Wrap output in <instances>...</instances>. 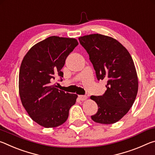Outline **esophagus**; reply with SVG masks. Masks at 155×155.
Listing matches in <instances>:
<instances>
[{"instance_id": "1", "label": "esophagus", "mask_w": 155, "mask_h": 155, "mask_svg": "<svg viewBox=\"0 0 155 155\" xmlns=\"http://www.w3.org/2000/svg\"><path fill=\"white\" fill-rule=\"evenodd\" d=\"M78 98H79L81 101H84L87 98V96H83V95H79V96H78Z\"/></svg>"}]
</instances>
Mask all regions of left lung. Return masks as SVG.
Masks as SVG:
<instances>
[{
  "label": "left lung",
  "instance_id": "left-lung-1",
  "mask_svg": "<svg viewBox=\"0 0 155 155\" xmlns=\"http://www.w3.org/2000/svg\"><path fill=\"white\" fill-rule=\"evenodd\" d=\"M90 55L98 80L106 79L103 96H91L98 109L93 121L111 124L122 118L133 106L138 91L134 62L127 49L111 37L91 34L78 38Z\"/></svg>",
  "mask_w": 155,
  "mask_h": 155
}]
</instances>
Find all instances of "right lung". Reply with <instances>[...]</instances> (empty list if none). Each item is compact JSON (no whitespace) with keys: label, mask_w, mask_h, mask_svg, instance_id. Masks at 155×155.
Returning a JSON list of instances; mask_svg holds the SVG:
<instances>
[{"label":"right lung","mask_w":155,"mask_h":155,"mask_svg":"<svg viewBox=\"0 0 155 155\" xmlns=\"http://www.w3.org/2000/svg\"><path fill=\"white\" fill-rule=\"evenodd\" d=\"M74 38L51 36L31 47L19 72V94L23 107L33 121L45 128L66 121L78 96L56 88L52 81L61 71L69 54L78 45Z\"/></svg>","instance_id":"1"}]
</instances>
